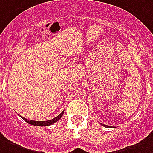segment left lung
<instances>
[{"mask_svg": "<svg viewBox=\"0 0 153 153\" xmlns=\"http://www.w3.org/2000/svg\"><path fill=\"white\" fill-rule=\"evenodd\" d=\"M103 126H105V127H112V126H107V125H105V124H102V123H100Z\"/></svg>", "mask_w": 153, "mask_h": 153, "instance_id": "1", "label": "left lung"}]
</instances>
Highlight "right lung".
<instances>
[{
  "label": "right lung",
  "instance_id": "obj_1",
  "mask_svg": "<svg viewBox=\"0 0 153 153\" xmlns=\"http://www.w3.org/2000/svg\"><path fill=\"white\" fill-rule=\"evenodd\" d=\"M64 114V111H62L61 114L58 115V116H56V117H54L52 120H48V121H40V122H38V121H32V120H27L24 118L23 117H21L22 119L24 120L25 122H27L29 124H31V125L34 126H50L52 124H53V123H56L58 120L62 117V115Z\"/></svg>",
  "mask_w": 153,
  "mask_h": 153
}]
</instances>
